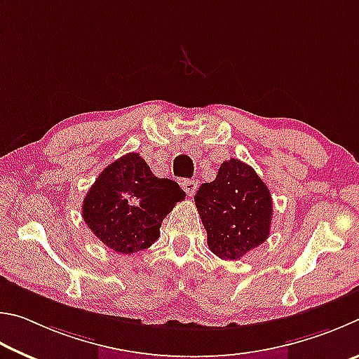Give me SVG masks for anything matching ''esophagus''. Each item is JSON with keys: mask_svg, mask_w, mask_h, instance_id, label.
I'll use <instances>...</instances> for the list:
<instances>
[{"mask_svg": "<svg viewBox=\"0 0 359 359\" xmlns=\"http://www.w3.org/2000/svg\"><path fill=\"white\" fill-rule=\"evenodd\" d=\"M183 189L187 194V197H192L197 192V181L196 180H184Z\"/></svg>", "mask_w": 359, "mask_h": 359, "instance_id": "obj_1", "label": "esophagus"}]
</instances>
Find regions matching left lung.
Wrapping results in <instances>:
<instances>
[{
  "label": "left lung",
  "mask_w": 359,
  "mask_h": 359,
  "mask_svg": "<svg viewBox=\"0 0 359 359\" xmlns=\"http://www.w3.org/2000/svg\"><path fill=\"white\" fill-rule=\"evenodd\" d=\"M194 200L208 248L222 260H240L269 236L271 194L255 170L240 159L222 162L216 180L200 186Z\"/></svg>",
  "instance_id": "8db88e82"
}]
</instances>
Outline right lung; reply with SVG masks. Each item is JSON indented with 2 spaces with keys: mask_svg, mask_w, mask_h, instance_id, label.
<instances>
[{
  "mask_svg": "<svg viewBox=\"0 0 359 359\" xmlns=\"http://www.w3.org/2000/svg\"><path fill=\"white\" fill-rule=\"evenodd\" d=\"M184 197L178 183L157 178L140 154L129 153L97 176L81 216L107 248L134 254L159 238L162 221Z\"/></svg>",
  "mask_w": 359,
  "mask_h": 359,
  "instance_id": "add662e5",
  "label": "right lung"
}]
</instances>
